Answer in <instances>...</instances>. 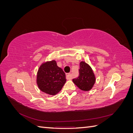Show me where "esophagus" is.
Here are the masks:
<instances>
[{"mask_svg":"<svg viewBox=\"0 0 133 133\" xmlns=\"http://www.w3.org/2000/svg\"><path fill=\"white\" fill-rule=\"evenodd\" d=\"M66 78L68 79H71L72 78L71 77V74L70 73H67L66 74Z\"/></svg>","mask_w":133,"mask_h":133,"instance_id":"1","label":"esophagus"}]
</instances>
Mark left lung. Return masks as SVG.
Segmentation results:
<instances>
[{
    "mask_svg": "<svg viewBox=\"0 0 133 133\" xmlns=\"http://www.w3.org/2000/svg\"><path fill=\"white\" fill-rule=\"evenodd\" d=\"M79 75L73 79V82L80 90L89 91L95 83V76L90 66L85 62L80 63Z\"/></svg>",
    "mask_w": 133,
    "mask_h": 133,
    "instance_id": "left-lung-1",
    "label": "left lung"
}]
</instances>
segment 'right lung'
<instances>
[{"instance_id": "right-lung-1", "label": "right lung", "mask_w": 133, "mask_h": 133, "mask_svg": "<svg viewBox=\"0 0 133 133\" xmlns=\"http://www.w3.org/2000/svg\"><path fill=\"white\" fill-rule=\"evenodd\" d=\"M66 79L62 68L53 60L43 63L40 66L37 75L39 89L45 93L54 95L61 90Z\"/></svg>"}]
</instances>
